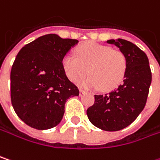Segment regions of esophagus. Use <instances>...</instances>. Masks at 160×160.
Returning <instances> with one entry per match:
<instances>
[{
  "mask_svg": "<svg viewBox=\"0 0 160 160\" xmlns=\"http://www.w3.org/2000/svg\"><path fill=\"white\" fill-rule=\"evenodd\" d=\"M84 94H86V91L83 90V89H80V96H82V95H84Z\"/></svg>",
  "mask_w": 160,
  "mask_h": 160,
  "instance_id": "1",
  "label": "esophagus"
}]
</instances>
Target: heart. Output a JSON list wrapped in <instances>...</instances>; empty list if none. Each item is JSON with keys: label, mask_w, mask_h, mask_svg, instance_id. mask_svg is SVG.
Masks as SVG:
<instances>
[{"label": "heart", "mask_w": 160, "mask_h": 160, "mask_svg": "<svg viewBox=\"0 0 160 160\" xmlns=\"http://www.w3.org/2000/svg\"><path fill=\"white\" fill-rule=\"evenodd\" d=\"M76 53L77 57L66 54L62 59L63 70L72 82H78L88 72L91 76L80 82L86 89L108 91L122 82L127 71L123 52L107 45L88 42L79 47Z\"/></svg>", "instance_id": "heart-1"}]
</instances>
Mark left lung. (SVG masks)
I'll return each mask as SVG.
<instances>
[{"mask_svg": "<svg viewBox=\"0 0 160 160\" xmlns=\"http://www.w3.org/2000/svg\"><path fill=\"white\" fill-rule=\"evenodd\" d=\"M127 58V71L123 83L105 95H95L94 104L87 109L89 121L106 131H118L130 125L145 107L151 71L143 51L123 39L108 40Z\"/></svg>", "mask_w": 160, "mask_h": 160, "instance_id": "left-lung-1", "label": "left lung"}]
</instances>
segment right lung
I'll list each match as a JSON object with an SVG mask.
<instances>
[{
    "label": "right lung",
    "instance_id": "add662e5",
    "mask_svg": "<svg viewBox=\"0 0 160 160\" xmlns=\"http://www.w3.org/2000/svg\"><path fill=\"white\" fill-rule=\"evenodd\" d=\"M79 41L47 34L25 45L11 71V99L16 114L36 129H49L62 119L67 99L79 96L62 59Z\"/></svg>",
    "mask_w": 160,
    "mask_h": 160
}]
</instances>
